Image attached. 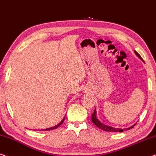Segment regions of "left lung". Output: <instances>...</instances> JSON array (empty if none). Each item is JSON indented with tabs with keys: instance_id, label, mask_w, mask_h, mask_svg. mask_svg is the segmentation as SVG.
I'll list each match as a JSON object with an SVG mask.
<instances>
[{
	"instance_id": "8db88e82",
	"label": "left lung",
	"mask_w": 156,
	"mask_h": 156,
	"mask_svg": "<svg viewBox=\"0 0 156 156\" xmlns=\"http://www.w3.org/2000/svg\"><path fill=\"white\" fill-rule=\"evenodd\" d=\"M134 53H135L136 55L138 57H139L140 59H141V60L144 61L143 58H141V56H140L139 54H138L136 51H134ZM96 115H97V113H96V109H95V110H94V112L92 114V122H93V124H95V126H97L98 128L101 129H102V130L105 131H110V132H123V131H124V129H122L114 128V127H112V126H107V125L102 124V122H100L99 121V119H98L97 116H96ZM135 125H136V124H133V126L129 127V128L125 129V130H129V129H132L133 127L135 126Z\"/></svg>"
}]
</instances>
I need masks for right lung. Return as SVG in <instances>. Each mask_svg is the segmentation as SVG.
I'll list each match as a JSON object with an SVG mask.
<instances>
[{
  "label": "right lung",
  "mask_w": 156,
  "mask_h": 156,
  "mask_svg": "<svg viewBox=\"0 0 156 156\" xmlns=\"http://www.w3.org/2000/svg\"><path fill=\"white\" fill-rule=\"evenodd\" d=\"M66 117V116H65ZM64 119H65V117L63 118V119H62V121H61L60 123H59L58 124H57L56 126H53V127H51V128H48V129H41V131H45V130H48V131H49V130H52V129H56V128H58V127L60 126V125H61L63 124V121H64Z\"/></svg>",
  "instance_id": "right-lung-1"
}]
</instances>
